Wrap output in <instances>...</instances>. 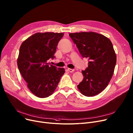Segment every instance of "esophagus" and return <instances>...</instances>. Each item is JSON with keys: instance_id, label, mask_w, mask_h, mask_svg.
I'll return each instance as SVG.
<instances>
[{"instance_id": "esophagus-1", "label": "esophagus", "mask_w": 133, "mask_h": 133, "mask_svg": "<svg viewBox=\"0 0 133 133\" xmlns=\"http://www.w3.org/2000/svg\"><path fill=\"white\" fill-rule=\"evenodd\" d=\"M68 70L69 72H74L75 69H71V68H68Z\"/></svg>"}]
</instances>
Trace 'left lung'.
<instances>
[{
    "mask_svg": "<svg viewBox=\"0 0 133 133\" xmlns=\"http://www.w3.org/2000/svg\"><path fill=\"white\" fill-rule=\"evenodd\" d=\"M69 36L83 58L89 61L88 67L82 71L84 77L78 89L87 97L99 94L109 84L116 64L112 42L104 35L94 32L70 33Z\"/></svg>",
    "mask_w": 133,
    "mask_h": 133,
    "instance_id": "1",
    "label": "left lung"
}]
</instances>
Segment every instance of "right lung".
Returning <instances> with one entry per match:
<instances>
[{"label":"right lung","mask_w":133,"mask_h":133,"mask_svg":"<svg viewBox=\"0 0 133 133\" xmlns=\"http://www.w3.org/2000/svg\"><path fill=\"white\" fill-rule=\"evenodd\" d=\"M63 33L38 32L21 44L17 59L19 71L31 92L39 98H46L55 91L63 68L50 65L48 60L55 57L58 44Z\"/></svg>","instance_id":"right-lung-1"}]
</instances>
